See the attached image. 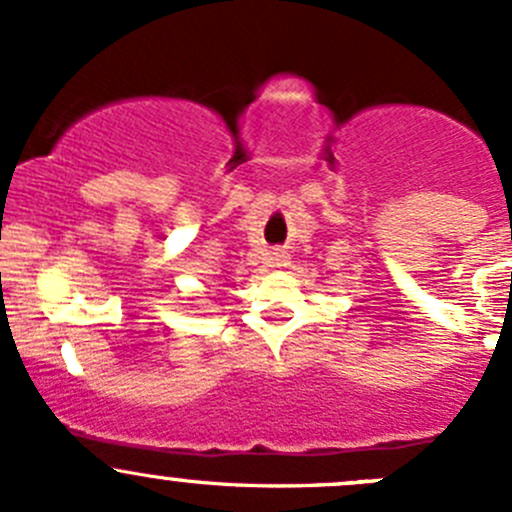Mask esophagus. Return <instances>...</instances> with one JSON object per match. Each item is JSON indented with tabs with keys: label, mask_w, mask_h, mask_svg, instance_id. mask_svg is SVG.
<instances>
[{
	"label": "esophagus",
	"mask_w": 512,
	"mask_h": 512,
	"mask_svg": "<svg viewBox=\"0 0 512 512\" xmlns=\"http://www.w3.org/2000/svg\"><path fill=\"white\" fill-rule=\"evenodd\" d=\"M285 262H287L285 252H277V255H275V265H285Z\"/></svg>",
	"instance_id": "obj_1"
}]
</instances>
